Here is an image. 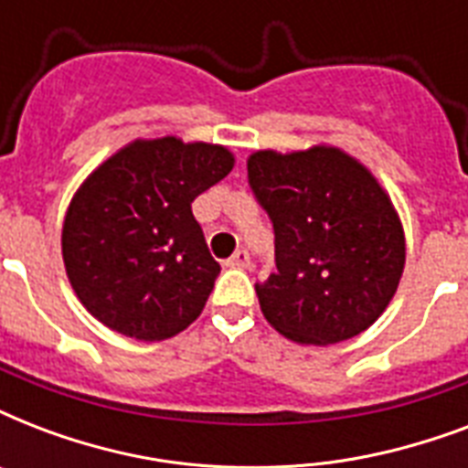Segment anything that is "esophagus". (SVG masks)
Here are the masks:
<instances>
[{
	"instance_id": "1",
	"label": "esophagus",
	"mask_w": 468,
	"mask_h": 468,
	"mask_svg": "<svg viewBox=\"0 0 468 468\" xmlns=\"http://www.w3.org/2000/svg\"><path fill=\"white\" fill-rule=\"evenodd\" d=\"M250 262H252V257H250L248 250H238L233 257H228L226 267H230V270H248Z\"/></svg>"
}]
</instances>
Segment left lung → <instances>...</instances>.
I'll use <instances>...</instances> for the list:
<instances>
[{
  "label": "left lung",
  "mask_w": 468,
  "mask_h": 468,
  "mask_svg": "<svg viewBox=\"0 0 468 468\" xmlns=\"http://www.w3.org/2000/svg\"><path fill=\"white\" fill-rule=\"evenodd\" d=\"M248 182L274 228V262L255 292L264 318L301 345L349 340L384 313L406 264V238L378 182L335 148L248 160Z\"/></svg>",
  "instance_id": "obj_1"
}]
</instances>
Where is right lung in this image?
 I'll return each mask as SVG.
<instances>
[{
  "mask_svg": "<svg viewBox=\"0 0 468 468\" xmlns=\"http://www.w3.org/2000/svg\"><path fill=\"white\" fill-rule=\"evenodd\" d=\"M233 169L220 145L135 141L91 172L62 226V260L84 308L143 342L182 333L204 311L220 264L191 213Z\"/></svg>",
  "mask_w": 468,
  "mask_h": 468,
  "instance_id": "1",
  "label": "right lung"
}]
</instances>
